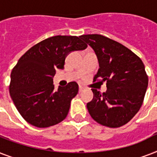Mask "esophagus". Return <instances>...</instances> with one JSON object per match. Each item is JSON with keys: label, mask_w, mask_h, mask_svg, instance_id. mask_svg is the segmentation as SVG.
<instances>
[{"label": "esophagus", "mask_w": 157, "mask_h": 157, "mask_svg": "<svg viewBox=\"0 0 157 157\" xmlns=\"http://www.w3.org/2000/svg\"><path fill=\"white\" fill-rule=\"evenodd\" d=\"M84 90V87L81 86H79V93H81Z\"/></svg>", "instance_id": "esophagus-1"}]
</instances>
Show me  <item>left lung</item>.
Returning a JSON list of instances; mask_svg holds the SVG:
<instances>
[{
	"label": "left lung",
	"mask_w": 157,
	"mask_h": 157,
	"mask_svg": "<svg viewBox=\"0 0 157 157\" xmlns=\"http://www.w3.org/2000/svg\"><path fill=\"white\" fill-rule=\"evenodd\" d=\"M81 39L94 50L99 68L94 81L106 82L107 90L92 89L89 113L99 124L117 128L124 125L140 109L148 78L143 62L121 44L98 34L82 35Z\"/></svg>",
	"instance_id": "8db88e82"
}]
</instances>
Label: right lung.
<instances>
[{
	"label": "right lung",
	"mask_w": 157,
	"mask_h": 157,
	"mask_svg": "<svg viewBox=\"0 0 157 157\" xmlns=\"http://www.w3.org/2000/svg\"><path fill=\"white\" fill-rule=\"evenodd\" d=\"M87 45L77 36H55L28 50L10 75V94L16 108L29 124L45 128L66 118L78 85L69 82L57 90L53 84L56 69H63L65 59Z\"/></svg>",
	"instance_id": "add662e5"
}]
</instances>
